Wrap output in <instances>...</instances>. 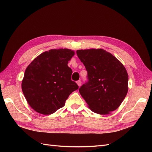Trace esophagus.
Returning a JSON list of instances; mask_svg holds the SVG:
<instances>
[{"mask_svg":"<svg viewBox=\"0 0 152 152\" xmlns=\"http://www.w3.org/2000/svg\"><path fill=\"white\" fill-rule=\"evenodd\" d=\"M77 85L79 86V87H80V86H81V84H82V82H81V80H78L77 82Z\"/></svg>","mask_w":152,"mask_h":152,"instance_id":"34e87169","label":"esophagus"}]
</instances>
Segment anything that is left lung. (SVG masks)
<instances>
[{
	"label": "left lung",
	"mask_w": 152,
	"mask_h": 152,
	"mask_svg": "<svg viewBox=\"0 0 152 152\" xmlns=\"http://www.w3.org/2000/svg\"><path fill=\"white\" fill-rule=\"evenodd\" d=\"M77 54L87 71L88 81L79 93L88 107L100 115L117 109L128 91V74L123 64L102 49L77 50Z\"/></svg>",
	"instance_id": "1"
}]
</instances>
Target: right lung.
<instances>
[{
    "mask_svg": "<svg viewBox=\"0 0 152 152\" xmlns=\"http://www.w3.org/2000/svg\"><path fill=\"white\" fill-rule=\"evenodd\" d=\"M75 52L68 49H50L41 53L27 66L21 89L30 107L43 115H50L64 107L79 86L71 80L68 63Z\"/></svg>",
    "mask_w": 152,
    "mask_h": 152,
    "instance_id": "obj_1",
    "label": "right lung"
}]
</instances>
